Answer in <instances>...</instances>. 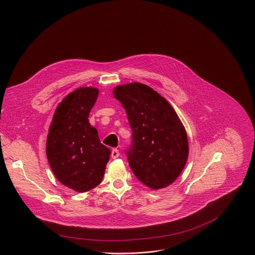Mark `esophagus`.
Segmentation results:
<instances>
[{
    "instance_id": "esophagus-1",
    "label": "esophagus",
    "mask_w": 255,
    "mask_h": 255,
    "mask_svg": "<svg viewBox=\"0 0 255 255\" xmlns=\"http://www.w3.org/2000/svg\"><path fill=\"white\" fill-rule=\"evenodd\" d=\"M119 155H120V153H119V151H118L117 149H113V150H112V152H111L112 158H117Z\"/></svg>"
}]
</instances>
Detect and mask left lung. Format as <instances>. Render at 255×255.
<instances>
[{"instance_id": "left-lung-1", "label": "left lung", "mask_w": 255, "mask_h": 255, "mask_svg": "<svg viewBox=\"0 0 255 255\" xmlns=\"http://www.w3.org/2000/svg\"><path fill=\"white\" fill-rule=\"evenodd\" d=\"M113 94L132 130L125 153L133 173L153 189L171 184L188 156L187 135L177 114L164 98L140 83L116 87Z\"/></svg>"}]
</instances>
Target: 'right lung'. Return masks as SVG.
<instances>
[{"label": "right lung", "instance_id": "obj_1", "mask_svg": "<svg viewBox=\"0 0 255 255\" xmlns=\"http://www.w3.org/2000/svg\"><path fill=\"white\" fill-rule=\"evenodd\" d=\"M98 96L95 88H79L68 95L55 110L47 136L46 154L53 173L79 192L102 182L111 153L88 119Z\"/></svg>", "mask_w": 255, "mask_h": 255}]
</instances>
